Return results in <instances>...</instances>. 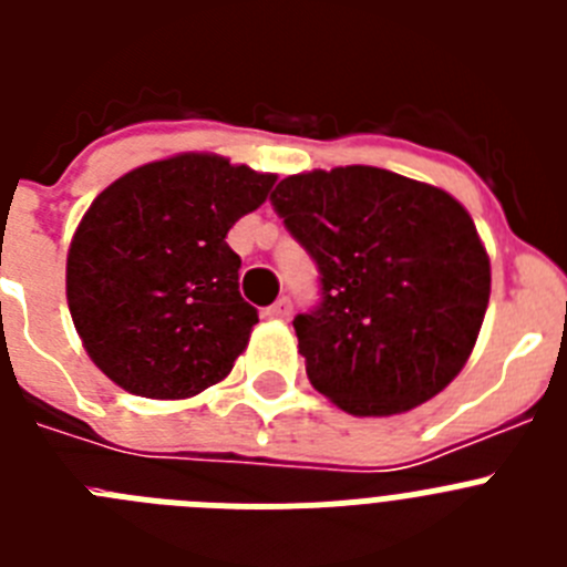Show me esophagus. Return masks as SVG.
<instances>
[{
  "mask_svg": "<svg viewBox=\"0 0 567 567\" xmlns=\"http://www.w3.org/2000/svg\"><path fill=\"white\" fill-rule=\"evenodd\" d=\"M267 315L272 320H284V318H289V315H292V300L289 298H278L272 303V307L267 309Z\"/></svg>",
  "mask_w": 567,
  "mask_h": 567,
  "instance_id": "esophagus-1",
  "label": "esophagus"
}]
</instances>
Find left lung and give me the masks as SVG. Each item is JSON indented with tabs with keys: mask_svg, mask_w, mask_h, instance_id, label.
<instances>
[{
	"mask_svg": "<svg viewBox=\"0 0 567 567\" xmlns=\"http://www.w3.org/2000/svg\"><path fill=\"white\" fill-rule=\"evenodd\" d=\"M269 202L320 272L323 298L292 320L309 383L354 417L443 392L491 295L488 252L463 204L363 164L289 175Z\"/></svg>",
	"mask_w": 567,
	"mask_h": 567,
	"instance_id": "1",
	"label": "left lung"
}]
</instances>
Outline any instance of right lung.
<instances>
[{"mask_svg": "<svg viewBox=\"0 0 567 567\" xmlns=\"http://www.w3.org/2000/svg\"><path fill=\"white\" fill-rule=\"evenodd\" d=\"M272 173L213 153L130 169L70 240L68 307L90 360L124 392L184 400L233 372L258 309L238 292L227 233Z\"/></svg>", "mask_w": 567, "mask_h": 567, "instance_id": "1", "label": "right lung"}]
</instances>
